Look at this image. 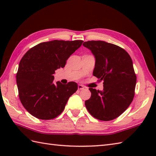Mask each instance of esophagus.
Segmentation results:
<instances>
[{
  "label": "esophagus",
  "instance_id": "esophagus-1",
  "mask_svg": "<svg viewBox=\"0 0 156 156\" xmlns=\"http://www.w3.org/2000/svg\"><path fill=\"white\" fill-rule=\"evenodd\" d=\"M78 90H83V89L84 88V87L83 85L78 84Z\"/></svg>",
  "mask_w": 156,
  "mask_h": 156
}]
</instances>
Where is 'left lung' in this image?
Returning <instances> with one entry per match:
<instances>
[{
	"mask_svg": "<svg viewBox=\"0 0 156 156\" xmlns=\"http://www.w3.org/2000/svg\"><path fill=\"white\" fill-rule=\"evenodd\" d=\"M83 45L95 58L93 76L103 80V90L89 88L91 97L85 101L90 114L101 121L120 116L131 103L137 77L128 53L119 46L103 41H88Z\"/></svg>",
	"mask_w": 156,
	"mask_h": 156,
	"instance_id": "1",
	"label": "left lung"
}]
</instances>
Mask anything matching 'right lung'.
<instances>
[{
  "label": "right lung",
  "instance_id": "1",
  "mask_svg": "<svg viewBox=\"0 0 156 156\" xmlns=\"http://www.w3.org/2000/svg\"><path fill=\"white\" fill-rule=\"evenodd\" d=\"M83 41L54 40L43 42L28 50L19 62L16 76L19 99L34 117L49 120L60 115L68 99L78 90L77 83L54 84L55 70L64 68L66 60Z\"/></svg>",
  "mask_w": 156,
  "mask_h": 156
}]
</instances>
